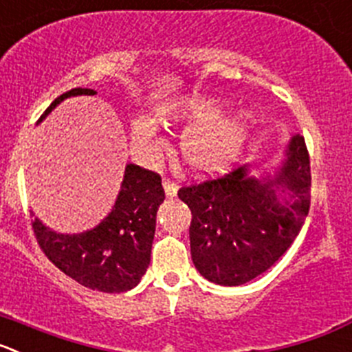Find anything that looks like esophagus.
Instances as JSON below:
<instances>
[{"label":"esophagus","instance_id":"1","mask_svg":"<svg viewBox=\"0 0 352 352\" xmlns=\"http://www.w3.org/2000/svg\"><path fill=\"white\" fill-rule=\"evenodd\" d=\"M163 189H165V195L168 196V198L177 196V184L172 182V180L163 179Z\"/></svg>","mask_w":352,"mask_h":352}]
</instances>
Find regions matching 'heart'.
Segmentation results:
<instances>
[{
    "label": "heart",
    "mask_w": 352,
    "mask_h": 352,
    "mask_svg": "<svg viewBox=\"0 0 352 352\" xmlns=\"http://www.w3.org/2000/svg\"><path fill=\"white\" fill-rule=\"evenodd\" d=\"M221 109L213 98L192 97L170 102L157 111L165 124L192 123L180 137V154L191 172L215 175L224 172L243 153L250 137L252 121L246 114H217ZM133 149L144 157L160 156L165 149L156 126L146 116L131 121Z\"/></svg>",
    "instance_id": "1"
}]
</instances>
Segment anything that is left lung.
Returning <instances> with one entry per match:
<instances>
[{
  "label": "left lung",
  "instance_id": "1",
  "mask_svg": "<svg viewBox=\"0 0 352 352\" xmlns=\"http://www.w3.org/2000/svg\"><path fill=\"white\" fill-rule=\"evenodd\" d=\"M285 156L274 177L257 179L239 166L221 179L179 189L192 213V262L212 283H248L267 271L300 232L311 205L304 137H292Z\"/></svg>",
  "mask_w": 352,
  "mask_h": 352
}]
</instances>
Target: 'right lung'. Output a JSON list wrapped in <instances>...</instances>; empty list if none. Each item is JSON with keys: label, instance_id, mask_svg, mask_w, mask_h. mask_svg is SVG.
Segmentation results:
<instances>
[{"label": "right lung", "instance_id": "obj_1", "mask_svg": "<svg viewBox=\"0 0 352 352\" xmlns=\"http://www.w3.org/2000/svg\"><path fill=\"white\" fill-rule=\"evenodd\" d=\"M90 88H72L55 98L39 121L64 98L95 95ZM165 199L161 177L137 165H126L120 195L109 215L90 231L58 234L32 221L41 250L64 274L91 290L121 294L137 287L151 262L156 212Z\"/></svg>", "mask_w": 352, "mask_h": 352}]
</instances>
